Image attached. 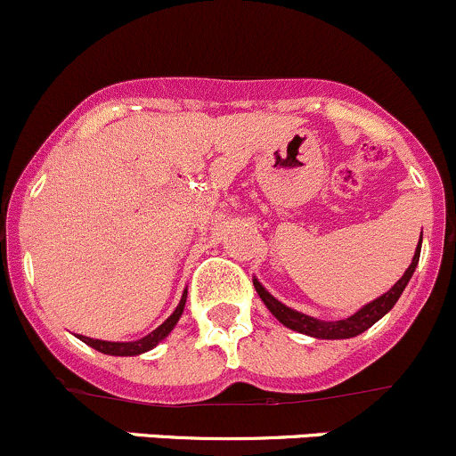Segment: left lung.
I'll return each mask as SVG.
<instances>
[{"mask_svg":"<svg viewBox=\"0 0 456 456\" xmlns=\"http://www.w3.org/2000/svg\"><path fill=\"white\" fill-rule=\"evenodd\" d=\"M419 251H421V240L418 244V248H415L413 262H411L409 268H406L404 275H402L400 280H397L395 284L385 292V295L369 301V304L362 305L358 313H354L352 316H347V319H341V321H321L310 314L299 313V310L289 308V305L281 304L280 299H275V297H273L271 292L257 281V277H253V286H256L257 295H260V299L265 301L266 308L271 310V314L275 316L281 325H286V328L295 330V332L299 334H308V337L313 338H328V341H334V338H352L371 328L376 321H380L382 316L389 313L393 305L397 304V299H400V295L404 292L406 284H409L411 277H413L415 268H418Z\"/></svg>","mask_w":456,"mask_h":456,"instance_id":"1","label":"left lung"}]
</instances>
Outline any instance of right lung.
I'll return each instance as SVG.
<instances>
[{"instance_id": "obj_1", "label": "right lung", "mask_w": 456, "mask_h": 456, "mask_svg": "<svg viewBox=\"0 0 456 456\" xmlns=\"http://www.w3.org/2000/svg\"><path fill=\"white\" fill-rule=\"evenodd\" d=\"M185 299H188V290H183V295H181V301L179 305L175 308V313H172L164 323L159 325L157 330H152L151 334H146V337L137 338V341H100V338H89V337H80V341L87 343L89 347L98 349V352L102 354H109V356H140L143 352H151L152 347H157L167 334L175 330V325L179 323L181 314H183V308H185Z\"/></svg>"}]
</instances>
